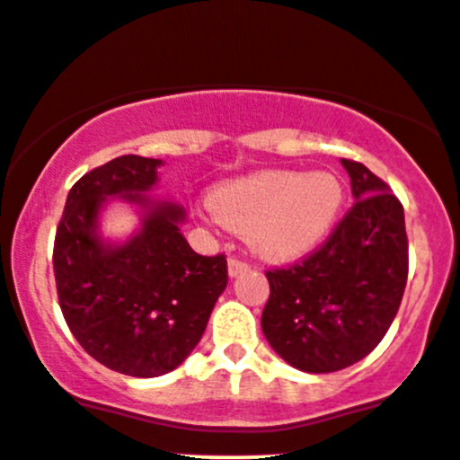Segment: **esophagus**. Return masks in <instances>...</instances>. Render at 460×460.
Segmentation results:
<instances>
[{
  "instance_id": "1",
  "label": "esophagus",
  "mask_w": 460,
  "mask_h": 460,
  "mask_svg": "<svg viewBox=\"0 0 460 460\" xmlns=\"http://www.w3.org/2000/svg\"><path fill=\"white\" fill-rule=\"evenodd\" d=\"M250 270V266H247L245 261H238V259H229V277H238L243 275V272Z\"/></svg>"
}]
</instances>
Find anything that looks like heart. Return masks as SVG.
<instances>
[{
  "label": "heart",
  "mask_w": 460,
  "mask_h": 460,
  "mask_svg": "<svg viewBox=\"0 0 460 460\" xmlns=\"http://www.w3.org/2000/svg\"><path fill=\"white\" fill-rule=\"evenodd\" d=\"M206 220L247 234L270 261H293L332 234L346 204L343 181L332 172L261 169L215 188Z\"/></svg>",
  "instance_id": "heart-1"
}]
</instances>
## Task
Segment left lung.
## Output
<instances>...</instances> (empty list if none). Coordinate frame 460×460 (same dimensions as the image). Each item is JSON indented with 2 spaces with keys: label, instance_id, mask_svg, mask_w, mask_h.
Instances as JSON below:
<instances>
[{
  "label": "left lung",
  "instance_id": "1",
  "mask_svg": "<svg viewBox=\"0 0 460 460\" xmlns=\"http://www.w3.org/2000/svg\"><path fill=\"white\" fill-rule=\"evenodd\" d=\"M355 204L302 263L268 270L261 328L277 355L307 374L359 362L390 330L408 279L403 206L362 163L341 160Z\"/></svg>",
  "mask_w": 460,
  "mask_h": 460
}]
</instances>
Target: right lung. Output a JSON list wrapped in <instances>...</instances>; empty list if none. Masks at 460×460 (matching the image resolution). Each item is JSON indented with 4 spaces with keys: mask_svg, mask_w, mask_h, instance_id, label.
Here are the masks:
<instances>
[{
    "mask_svg": "<svg viewBox=\"0 0 460 460\" xmlns=\"http://www.w3.org/2000/svg\"><path fill=\"white\" fill-rule=\"evenodd\" d=\"M160 164L121 155L84 173L70 188L52 254L73 337L107 369L135 378L185 362L229 279L225 254L201 256L183 238V206L148 197ZM111 199L140 210V229L123 243L100 234V213Z\"/></svg>",
    "mask_w": 460,
    "mask_h": 460,
    "instance_id": "add662e5",
    "label": "right lung"
}]
</instances>
